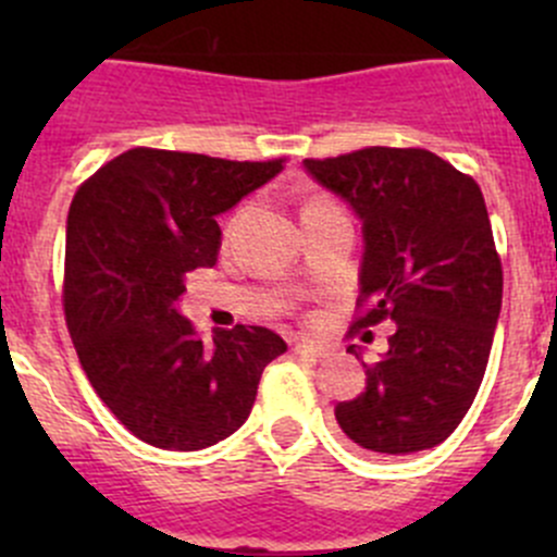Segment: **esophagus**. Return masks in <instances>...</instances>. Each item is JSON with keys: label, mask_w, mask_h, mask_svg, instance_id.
<instances>
[{"label": "esophagus", "mask_w": 557, "mask_h": 557, "mask_svg": "<svg viewBox=\"0 0 557 557\" xmlns=\"http://www.w3.org/2000/svg\"><path fill=\"white\" fill-rule=\"evenodd\" d=\"M290 350L296 352V356H305V358H312V361H318V358L325 356V347L323 345H314V342H294V347Z\"/></svg>", "instance_id": "esophagus-1"}]
</instances>
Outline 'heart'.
<instances>
[{"label": "heart", "instance_id": "b5f03b06", "mask_svg": "<svg viewBox=\"0 0 557 557\" xmlns=\"http://www.w3.org/2000/svg\"><path fill=\"white\" fill-rule=\"evenodd\" d=\"M314 201H325V199H314Z\"/></svg>", "mask_w": 557, "mask_h": 557}]
</instances>
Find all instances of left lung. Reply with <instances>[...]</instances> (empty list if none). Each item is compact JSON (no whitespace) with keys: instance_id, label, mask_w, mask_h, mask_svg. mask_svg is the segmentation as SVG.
Returning a JSON list of instances; mask_svg holds the SVG:
<instances>
[{"instance_id":"8db88e82","label":"left lung","mask_w":557,"mask_h":557,"mask_svg":"<svg viewBox=\"0 0 557 557\" xmlns=\"http://www.w3.org/2000/svg\"><path fill=\"white\" fill-rule=\"evenodd\" d=\"M305 166L363 221L350 334L396 323L385 356L363 363L367 391L336 404V423L377 455L442 445L480 391L502 312V258L480 185L423 148L374 145Z\"/></svg>"}]
</instances>
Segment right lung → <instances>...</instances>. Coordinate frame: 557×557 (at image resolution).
Wrapping results in <instances>:
<instances>
[{
	"label": "right lung",
	"mask_w": 557,
	"mask_h": 557,
	"mask_svg": "<svg viewBox=\"0 0 557 557\" xmlns=\"http://www.w3.org/2000/svg\"><path fill=\"white\" fill-rule=\"evenodd\" d=\"M283 164L134 148L77 188L66 218V329L88 383L137 440L180 453L226 440L250 414L263 367L285 352L263 325L205 342L174 310L185 274L218 261L215 215Z\"/></svg>",
	"instance_id": "obj_1"
}]
</instances>
